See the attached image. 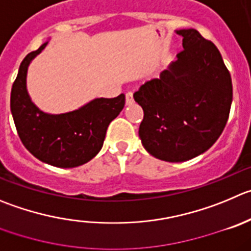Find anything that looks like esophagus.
<instances>
[{
	"label": "esophagus",
	"instance_id": "esophagus-1",
	"mask_svg": "<svg viewBox=\"0 0 251 251\" xmlns=\"http://www.w3.org/2000/svg\"><path fill=\"white\" fill-rule=\"evenodd\" d=\"M126 104H127V105L133 104V94H132V91H128V93H126Z\"/></svg>",
	"mask_w": 251,
	"mask_h": 251
}]
</instances>
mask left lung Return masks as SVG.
<instances>
[{
	"label": "left lung",
	"mask_w": 251,
	"mask_h": 251,
	"mask_svg": "<svg viewBox=\"0 0 251 251\" xmlns=\"http://www.w3.org/2000/svg\"><path fill=\"white\" fill-rule=\"evenodd\" d=\"M183 50L160 78L133 94L144 110L139 136L158 160L183 162L200 156L219 139L233 100L230 73L214 43L198 30H177Z\"/></svg>",
	"instance_id": "1"
}]
</instances>
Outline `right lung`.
Segmentation results:
<instances>
[{
	"mask_svg": "<svg viewBox=\"0 0 251 251\" xmlns=\"http://www.w3.org/2000/svg\"><path fill=\"white\" fill-rule=\"evenodd\" d=\"M47 44L30 51L21 63L11 90V112L21 141L34 157L55 167H78L99 153L107 126L124 109L125 95L94 99L65 114L41 111L30 101L25 78L29 63Z\"/></svg>",
	"mask_w": 251,
	"mask_h": 251,
	"instance_id": "add662e5",
	"label": "right lung"
}]
</instances>
